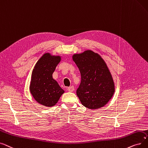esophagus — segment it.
Segmentation results:
<instances>
[{
	"mask_svg": "<svg viewBox=\"0 0 148 148\" xmlns=\"http://www.w3.org/2000/svg\"><path fill=\"white\" fill-rule=\"evenodd\" d=\"M67 90L69 91H70V92H73V91L75 90V88H74L73 86H70V87H68Z\"/></svg>",
	"mask_w": 148,
	"mask_h": 148,
	"instance_id": "obj_1",
	"label": "esophagus"
}]
</instances>
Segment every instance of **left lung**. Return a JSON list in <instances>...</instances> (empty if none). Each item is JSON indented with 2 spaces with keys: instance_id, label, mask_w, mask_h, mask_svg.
I'll use <instances>...</instances> for the list:
<instances>
[{
  "instance_id": "8db88e82",
  "label": "left lung",
  "mask_w": 148,
  "mask_h": 148,
  "mask_svg": "<svg viewBox=\"0 0 148 148\" xmlns=\"http://www.w3.org/2000/svg\"><path fill=\"white\" fill-rule=\"evenodd\" d=\"M81 73V81L76 95L81 103L89 109H98L106 105L115 91L110 70L101 56L88 50L72 56Z\"/></svg>"
}]
</instances>
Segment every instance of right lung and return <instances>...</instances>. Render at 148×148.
Wrapping results in <instances>:
<instances>
[{
	"mask_svg": "<svg viewBox=\"0 0 148 148\" xmlns=\"http://www.w3.org/2000/svg\"><path fill=\"white\" fill-rule=\"evenodd\" d=\"M60 61V56L46 53L38 60L32 70L30 92L38 103L47 107L54 106L64 93L52 78V74Z\"/></svg>",
	"mask_w": 148,
	"mask_h": 148,
	"instance_id": "add662e5",
	"label": "right lung"
}]
</instances>
